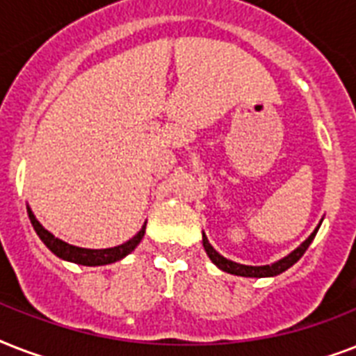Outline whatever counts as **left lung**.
Returning <instances> with one entry per match:
<instances>
[{
	"label": "left lung",
	"mask_w": 356,
	"mask_h": 356,
	"mask_svg": "<svg viewBox=\"0 0 356 356\" xmlns=\"http://www.w3.org/2000/svg\"><path fill=\"white\" fill-rule=\"evenodd\" d=\"M318 229H320V225L314 229V233L310 234V236L307 238V240H305L298 249H293L292 253L286 254L284 259L277 260V262H273V264H266V266H245V264H238V262L225 259V257H222V254L218 253L216 249L212 248L211 243H209L205 233H203V248H205L209 259H211L212 262L220 268V270L227 271V273H233V275H240V277H275L279 275V273H282V271H286L290 266L296 264V262L303 257L305 251L309 249L310 242L314 240Z\"/></svg>",
	"instance_id": "obj_1"
}]
</instances>
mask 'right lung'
Masks as SVG:
<instances>
[{
  "instance_id": "right-lung-1",
  "label": "right lung",
  "mask_w": 356,
  "mask_h": 356,
  "mask_svg": "<svg viewBox=\"0 0 356 356\" xmlns=\"http://www.w3.org/2000/svg\"><path fill=\"white\" fill-rule=\"evenodd\" d=\"M27 214H29V220L35 227L36 234L40 236V240L46 243V248L55 253L58 259L68 260V262H75V264L81 266H105L113 264V262H118L123 257H127L131 251H134V248L138 245L140 240L144 238L145 225L140 229L138 233L134 234L131 240H127L122 245H116V248H107V249H86V248H77V245H72V243H66L60 238L53 236L47 229L42 227V223L38 222L33 214L31 209H27Z\"/></svg>"
}]
</instances>
